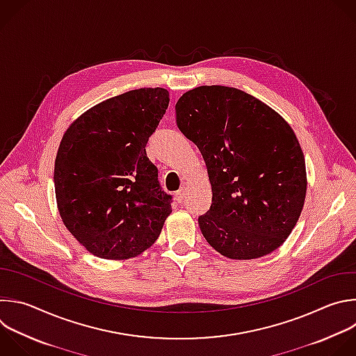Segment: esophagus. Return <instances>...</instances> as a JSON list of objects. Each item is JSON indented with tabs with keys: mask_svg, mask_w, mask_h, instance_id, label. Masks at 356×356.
Returning a JSON list of instances; mask_svg holds the SVG:
<instances>
[{
	"mask_svg": "<svg viewBox=\"0 0 356 356\" xmlns=\"http://www.w3.org/2000/svg\"><path fill=\"white\" fill-rule=\"evenodd\" d=\"M175 198L177 202H183L184 198H186V188H180L179 191H176L175 194Z\"/></svg>",
	"mask_w": 356,
	"mask_h": 356,
	"instance_id": "obj_1",
	"label": "esophagus"
}]
</instances>
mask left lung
<instances>
[{"label":"left lung","instance_id":"1","mask_svg":"<svg viewBox=\"0 0 356 356\" xmlns=\"http://www.w3.org/2000/svg\"><path fill=\"white\" fill-rule=\"evenodd\" d=\"M179 130L205 162L212 204L198 218L205 241L232 260L277 250L303 209L305 155L285 118L257 97L220 85L187 90Z\"/></svg>","mask_w":356,"mask_h":356}]
</instances>
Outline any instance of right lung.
Instances as JSON below:
<instances>
[{
  "label": "right lung",
  "mask_w": 356,
  "mask_h": 356,
  "mask_svg": "<svg viewBox=\"0 0 356 356\" xmlns=\"http://www.w3.org/2000/svg\"><path fill=\"white\" fill-rule=\"evenodd\" d=\"M168 106L166 89H134L88 108L61 138L54 162L57 208L70 233L96 257L140 256L172 212L145 151Z\"/></svg>",
  "instance_id": "1"
}]
</instances>
